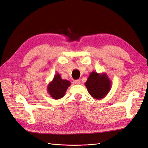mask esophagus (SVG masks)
I'll return each instance as SVG.
<instances>
[{
  "instance_id": "34e87169",
  "label": "esophagus",
  "mask_w": 148,
  "mask_h": 148,
  "mask_svg": "<svg viewBox=\"0 0 148 148\" xmlns=\"http://www.w3.org/2000/svg\"><path fill=\"white\" fill-rule=\"evenodd\" d=\"M80 80H79V79H77V80H74V81H73V83L74 84H80Z\"/></svg>"
}]
</instances>
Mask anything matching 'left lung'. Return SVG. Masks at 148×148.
Segmentation results:
<instances>
[{"label":"left lung","instance_id":"8db88e82","mask_svg":"<svg viewBox=\"0 0 148 148\" xmlns=\"http://www.w3.org/2000/svg\"><path fill=\"white\" fill-rule=\"evenodd\" d=\"M84 84L90 95L98 100L104 98L111 88V81L105 72H92Z\"/></svg>","mask_w":148,"mask_h":148}]
</instances>
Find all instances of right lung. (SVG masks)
<instances>
[{
  "mask_svg": "<svg viewBox=\"0 0 148 148\" xmlns=\"http://www.w3.org/2000/svg\"><path fill=\"white\" fill-rule=\"evenodd\" d=\"M71 84L70 81L62 79L60 74L56 73L53 80L47 86V91L52 99L55 100L60 99L65 95L66 91Z\"/></svg>",
  "mask_w": 148,
  "mask_h": 148,
  "instance_id": "obj_1",
  "label": "right lung"
}]
</instances>
